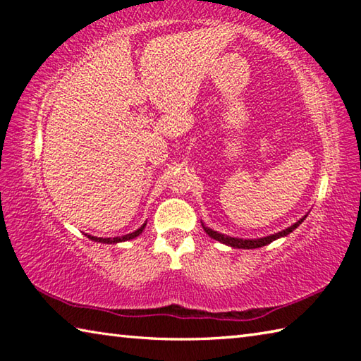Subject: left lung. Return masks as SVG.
<instances>
[{
  "label": "left lung",
  "mask_w": 361,
  "mask_h": 361,
  "mask_svg": "<svg viewBox=\"0 0 361 361\" xmlns=\"http://www.w3.org/2000/svg\"><path fill=\"white\" fill-rule=\"evenodd\" d=\"M305 218V216H304ZM304 218L302 219H299L298 223H295L293 226H290L288 229H285V231H282V232H277V234H272V235H267V237H262V239H235V237H229V235H224V234H219V232H216V231H212V229H209V228H205L204 226V229H205V232L207 234H209L212 239H215V240H218V242H221V243H226V245H229V247H234V248H259V247H264V245H267V243H271V242H274L276 239H280V237H285V235H288L290 232H293L295 231L299 224H301L302 221H304Z\"/></svg>",
  "instance_id": "1"
}]
</instances>
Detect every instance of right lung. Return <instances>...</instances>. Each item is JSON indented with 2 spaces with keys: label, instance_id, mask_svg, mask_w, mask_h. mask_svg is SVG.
<instances>
[{
  "label": "right lung",
  "instance_id": "right-lung-1",
  "mask_svg": "<svg viewBox=\"0 0 361 361\" xmlns=\"http://www.w3.org/2000/svg\"><path fill=\"white\" fill-rule=\"evenodd\" d=\"M145 226H146V223L142 226V228L140 229H137L135 232H132V234H126V235H122V237H108V239H105V237H94V235H87L90 240H94V242H102V243H118V242H126V240H130V239H135L137 235H140L143 232V229H145Z\"/></svg>",
  "mask_w": 361,
  "mask_h": 361
}]
</instances>
